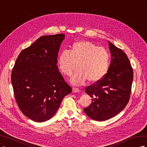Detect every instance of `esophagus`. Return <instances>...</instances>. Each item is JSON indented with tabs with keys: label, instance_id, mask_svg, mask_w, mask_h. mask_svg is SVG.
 <instances>
[{
	"label": "esophagus",
	"instance_id": "obj_1",
	"mask_svg": "<svg viewBox=\"0 0 147 147\" xmlns=\"http://www.w3.org/2000/svg\"><path fill=\"white\" fill-rule=\"evenodd\" d=\"M79 91H80V90L78 88L73 87V92H74V93H78V92H79Z\"/></svg>",
	"mask_w": 147,
	"mask_h": 147
}]
</instances>
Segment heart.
<instances>
[{"mask_svg":"<svg viewBox=\"0 0 147 147\" xmlns=\"http://www.w3.org/2000/svg\"><path fill=\"white\" fill-rule=\"evenodd\" d=\"M57 63L61 71L67 76H70L77 68L71 82L80 85L87 79L90 82L101 80L108 71L110 55L106 49L92 42L79 41L74 42L68 51L61 52Z\"/></svg>","mask_w":147,"mask_h":147,"instance_id":"1","label":"heart"}]
</instances>
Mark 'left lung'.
<instances>
[{
  "label": "left lung",
  "mask_w": 147,
  "mask_h": 147,
  "mask_svg": "<svg viewBox=\"0 0 147 147\" xmlns=\"http://www.w3.org/2000/svg\"><path fill=\"white\" fill-rule=\"evenodd\" d=\"M111 61L104 78L86 88L92 98V104L84 108L93 120L105 121L120 112L128 103L131 95L133 70L126 54L109 41Z\"/></svg>",
  "instance_id": "obj_1"
}]
</instances>
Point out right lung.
<instances>
[{
    "label": "right lung",
    "mask_w": 147,
    "mask_h": 147,
    "mask_svg": "<svg viewBox=\"0 0 147 147\" xmlns=\"http://www.w3.org/2000/svg\"><path fill=\"white\" fill-rule=\"evenodd\" d=\"M64 38L63 34L40 37L21 52L13 68L11 79L18 106L35 121L51 119L71 92L57 65Z\"/></svg>",
    "instance_id": "right-lung-1"
}]
</instances>
